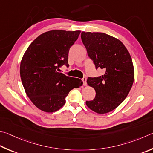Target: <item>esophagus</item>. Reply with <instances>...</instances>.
Here are the masks:
<instances>
[{"label":"esophagus","instance_id":"obj_1","mask_svg":"<svg viewBox=\"0 0 153 153\" xmlns=\"http://www.w3.org/2000/svg\"><path fill=\"white\" fill-rule=\"evenodd\" d=\"M86 80H87V77H86L85 76H84V77L82 78L83 84H84V85H87V82H86Z\"/></svg>","mask_w":153,"mask_h":153}]
</instances>
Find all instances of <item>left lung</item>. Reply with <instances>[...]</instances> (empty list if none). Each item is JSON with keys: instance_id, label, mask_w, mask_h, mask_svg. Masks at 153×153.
Wrapping results in <instances>:
<instances>
[{"instance_id": "1", "label": "left lung", "mask_w": 153, "mask_h": 153, "mask_svg": "<svg viewBox=\"0 0 153 153\" xmlns=\"http://www.w3.org/2000/svg\"><path fill=\"white\" fill-rule=\"evenodd\" d=\"M81 38L96 69L104 71L100 76L88 78L87 84L95 90L96 96L85 104L98 114L110 112L124 100L132 88V58L120 40L104 33L82 32Z\"/></svg>"}]
</instances>
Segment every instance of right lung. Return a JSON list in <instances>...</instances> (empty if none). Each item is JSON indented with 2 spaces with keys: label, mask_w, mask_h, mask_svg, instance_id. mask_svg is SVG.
Wrapping results in <instances>:
<instances>
[{
  "label": "right lung",
  "mask_w": 153,
  "mask_h": 153,
  "mask_svg": "<svg viewBox=\"0 0 153 153\" xmlns=\"http://www.w3.org/2000/svg\"><path fill=\"white\" fill-rule=\"evenodd\" d=\"M80 32L44 33L30 43L22 58L20 74L25 90L33 104L44 112L60 109L69 91L83 84L79 78L58 72L63 65L69 67V50Z\"/></svg>",
  "instance_id": "1"
}]
</instances>
